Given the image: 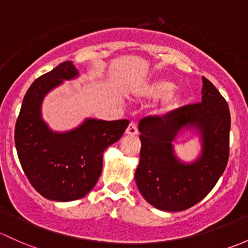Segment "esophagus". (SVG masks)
<instances>
[{
    "label": "esophagus",
    "mask_w": 248,
    "mask_h": 248,
    "mask_svg": "<svg viewBox=\"0 0 248 248\" xmlns=\"http://www.w3.org/2000/svg\"><path fill=\"white\" fill-rule=\"evenodd\" d=\"M126 134L133 135V137L138 134V126L134 124V122H131V124H128V127H127L126 129Z\"/></svg>",
    "instance_id": "esophagus-1"
}]
</instances>
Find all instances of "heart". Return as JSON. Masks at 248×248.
Instances as JSON below:
<instances>
[{
  "label": "heart",
  "instance_id": "1",
  "mask_svg": "<svg viewBox=\"0 0 248 248\" xmlns=\"http://www.w3.org/2000/svg\"><path fill=\"white\" fill-rule=\"evenodd\" d=\"M174 88L173 83L165 79H155L150 82L140 89V93L144 97L151 100H158L164 97L160 106V113L171 114L176 111L183 103V95L179 91H172Z\"/></svg>",
  "mask_w": 248,
  "mask_h": 248
}]
</instances>
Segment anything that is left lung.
Returning <instances> with one entry per match:
<instances>
[{"label":"left lung","mask_w":248,"mask_h":248,"mask_svg":"<svg viewBox=\"0 0 248 248\" xmlns=\"http://www.w3.org/2000/svg\"><path fill=\"white\" fill-rule=\"evenodd\" d=\"M202 80V102L139 122L141 150L135 182L144 199L157 209L182 212L195 205L212 191L227 166L231 129L227 101L210 80L205 77ZM184 128H195L202 140L201 157L190 164L182 163L171 146Z\"/></svg>","instance_id":"1"}]
</instances>
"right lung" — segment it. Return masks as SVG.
<instances>
[{"instance_id":"obj_1","label":"right lung","mask_w":248,"mask_h":248,"mask_svg":"<svg viewBox=\"0 0 248 248\" xmlns=\"http://www.w3.org/2000/svg\"><path fill=\"white\" fill-rule=\"evenodd\" d=\"M77 76L75 65L64 62L35 79L15 124V146L28 181L41 196L58 202L82 199L95 186L104 150L122 137L129 124L126 119H87L70 132H52L41 119V102L62 80Z\"/></svg>"}]
</instances>
